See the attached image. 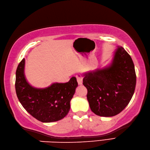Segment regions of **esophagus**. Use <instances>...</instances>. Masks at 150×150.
I'll return each mask as SVG.
<instances>
[{
    "mask_svg": "<svg viewBox=\"0 0 150 150\" xmlns=\"http://www.w3.org/2000/svg\"><path fill=\"white\" fill-rule=\"evenodd\" d=\"M76 80H77V82H78V83L79 84V85H81V84L82 83L83 76L81 75L78 74L76 75Z\"/></svg>",
    "mask_w": 150,
    "mask_h": 150,
    "instance_id": "esophagus-1",
    "label": "esophagus"
}]
</instances>
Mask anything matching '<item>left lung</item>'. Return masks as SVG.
<instances>
[{"instance_id":"8db88e82","label":"left lung","mask_w":150,"mask_h":150,"mask_svg":"<svg viewBox=\"0 0 150 150\" xmlns=\"http://www.w3.org/2000/svg\"><path fill=\"white\" fill-rule=\"evenodd\" d=\"M83 85L92 112L100 117L120 113L135 91L136 75L131 57L122 47L115 51L112 63L101 70L83 75Z\"/></svg>"}]
</instances>
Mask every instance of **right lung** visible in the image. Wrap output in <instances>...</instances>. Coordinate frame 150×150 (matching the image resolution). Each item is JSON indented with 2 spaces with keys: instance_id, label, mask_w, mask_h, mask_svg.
<instances>
[{
  "instance_id": "1",
  "label": "right lung",
  "mask_w": 150,
  "mask_h": 150,
  "mask_svg": "<svg viewBox=\"0 0 150 150\" xmlns=\"http://www.w3.org/2000/svg\"><path fill=\"white\" fill-rule=\"evenodd\" d=\"M25 60L18 64L15 89L21 105L32 117L42 122L63 119L70 109V101L78 83L73 76L67 83H54L44 89H37L26 81L24 74Z\"/></svg>"
}]
</instances>
